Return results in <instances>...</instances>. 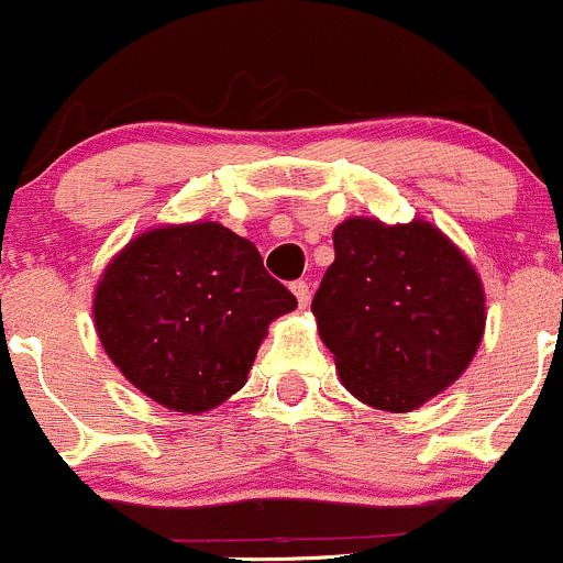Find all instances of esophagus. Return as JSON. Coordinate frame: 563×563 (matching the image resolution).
<instances>
[{
  "label": "esophagus",
  "instance_id": "esophagus-1",
  "mask_svg": "<svg viewBox=\"0 0 563 563\" xmlns=\"http://www.w3.org/2000/svg\"><path fill=\"white\" fill-rule=\"evenodd\" d=\"M291 291H294V297H297L299 308H308V302H310V286H308V280H294V283H291Z\"/></svg>",
  "mask_w": 563,
  "mask_h": 563
}]
</instances>
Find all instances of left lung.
I'll return each mask as SVG.
<instances>
[{
  "instance_id": "left-lung-1",
  "label": "left lung",
  "mask_w": 563,
  "mask_h": 563,
  "mask_svg": "<svg viewBox=\"0 0 563 563\" xmlns=\"http://www.w3.org/2000/svg\"><path fill=\"white\" fill-rule=\"evenodd\" d=\"M313 316L345 389L411 411L468 367L485 332V291L465 255L430 223L351 218Z\"/></svg>"
}]
</instances>
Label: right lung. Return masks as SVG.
<instances>
[{
	"instance_id": "right-lung-1",
	"label": "right lung",
	"mask_w": 563,
	"mask_h": 563,
	"mask_svg": "<svg viewBox=\"0 0 563 563\" xmlns=\"http://www.w3.org/2000/svg\"><path fill=\"white\" fill-rule=\"evenodd\" d=\"M294 308L253 242L220 223L168 225L108 264L95 327L133 387L198 413L245 387L269 321Z\"/></svg>"
}]
</instances>
